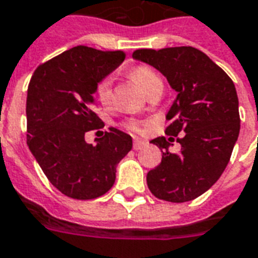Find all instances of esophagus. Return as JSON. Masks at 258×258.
<instances>
[{
  "mask_svg": "<svg viewBox=\"0 0 258 258\" xmlns=\"http://www.w3.org/2000/svg\"><path fill=\"white\" fill-rule=\"evenodd\" d=\"M146 145V142L145 141H142V139H135L134 141V149L135 150H139V149H142Z\"/></svg>",
  "mask_w": 258,
  "mask_h": 258,
  "instance_id": "esophagus-1",
  "label": "esophagus"
}]
</instances>
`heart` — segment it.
Here are the masks:
<instances>
[{
    "label": "heart",
    "mask_w": 258,
    "mask_h": 258,
    "mask_svg": "<svg viewBox=\"0 0 258 258\" xmlns=\"http://www.w3.org/2000/svg\"><path fill=\"white\" fill-rule=\"evenodd\" d=\"M131 76L139 86L141 89L148 93L152 87L156 85L161 83L160 76L154 72L152 68L145 66L135 67L134 70L131 71ZM110 89H112V78L110 76H104L95 85V97L100 101L102 105H108L110 101ZM130 128L135 130L134 124H130Z\"/></svg>",
    "instance_id": "b5f03b06"
}]
</instances>
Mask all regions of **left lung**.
Listing matches in <instances>:
<instances>
[{
	"mask_svg": "<svg viewBox=\"0 0 258 258\" xmlns=\"http://www.w3.org/2000/svg\"><path fill=\"white\" fill-rule=\"evenodd\" d=\"M133 57L160 71L177 93L167 113L168 138L150 141L161 149L163 158L148 172L149 190L164 201H191L224 172L239 135L234 82L205 53L191 46L138 49ZM179 134H183L177 139L182 149L172 154L169 146Z\"/></svg>",
	"mask_w": 258,
	"mask_h": 258,
	"instance_id": "8db88e82",
	"label": "left lung"
}]
</instances>
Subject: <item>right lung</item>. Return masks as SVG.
<instances>
[{"instance_id": "1", "label": "right lung", "mask_w": 258, "mask_h": 258, "mask_svg": "<svg viewBox=\"0 0 258 258\" xmlns=\"http://www.w3.org/2000/svg\"><path fill=\"white\" fill-rule=\"evenodd\" d=\"M125 58L121 50L76 46L38 67L27 90V145L49 182L74 200L109 191L133 138L110 127L97 145L85 134L104 127L94 112L95 85Z\"/></svg>"}]
</instances>
